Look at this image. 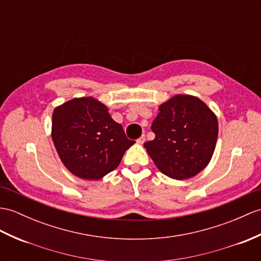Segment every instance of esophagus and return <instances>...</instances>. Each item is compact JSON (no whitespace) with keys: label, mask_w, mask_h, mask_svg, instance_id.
Wrapping results in <instances>:
<instances>
[{"label":"esophagus","mask_w":261,"mask_h":261,"mask_svg":"<svg viewBox=\"0 0 261 261\" xmlns=\"http://www.w3.org/2000/svg\"><path fill=\"white\" fill-rule=\"evenodd\" d=\"M144 141H145V136H144V135H142V136H141L140 138H139L138 140H137V142H138V143H140V144L144 143Z\"/></svg>","instance_id":"esophagus-1"}]
</instances>
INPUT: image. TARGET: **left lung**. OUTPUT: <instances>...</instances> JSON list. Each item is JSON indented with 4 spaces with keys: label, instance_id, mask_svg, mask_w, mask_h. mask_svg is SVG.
<instances>
[{
    "label": "left lung",
    "instance_id": "1",
    "mask_svg": "<svg viewBox=\"0 0 261 261\" xmlns=\"http://www.w3.org/2000/svg\"><path fill=\"white\" fill-rule=\"evenodd\" d=\"M155 138L143 145L169 178L195 177L208 166L218 138L216 114L192 95L178 94L162 103L151 125Z\"/></svg>",
    "mask_w": 261,
    "mask_h": 261
}]
</instances>
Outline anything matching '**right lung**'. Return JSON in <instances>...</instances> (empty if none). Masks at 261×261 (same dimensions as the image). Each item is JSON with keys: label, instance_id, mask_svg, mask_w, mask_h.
<instances>
[{"label": "right lung", "instance_id": "add662e5", "mask_svg": "<svg viewBox=\"0 0 261 261\" xmlns=\"http://www.w3.org/2000/svg\"><path fill=\"white\" fill-rule=\"evenodd\" d=\"M52 139L66 169L86 180H99L113 171L136 142L126 138L108 108L91 96L54 109Z\"/></svg>", "mask_w": 261, "mask_h": 261}]
</instances>
